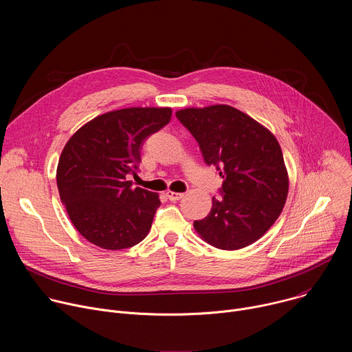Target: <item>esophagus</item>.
Returning a JSON list of instances; mask_svg holds the SVG:
<instances>
[{
  "label": "esophagus",
  "mask_w": 352,
  "mask_h": 352,
  "mask_svg": "<svg viewBox=\"0 0 352 352\" xmlns=\"http://www.w3.org/2000/svg\"><path fill=\"white\" fill-rule=\"evenodd\" d=\"M184 196V193H181V192H167V197L171 200V202H175V200H179L181 197Z\"/></svg>",
  "instance_id": "34e87169"
}]
</instances>
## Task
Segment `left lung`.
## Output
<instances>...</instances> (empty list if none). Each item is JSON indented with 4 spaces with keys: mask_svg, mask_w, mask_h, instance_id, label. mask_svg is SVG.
<instances>
[{
    "mask_svg": "<svg viewBox=\"0 0 352 352\" xmlns=\"http://www.w3.org/2000/svg\"><path fill=\"white\" fill-rule=\"evenodd\" d=\"M178 121L224 179L210 213L193 227L210 245L235 250L258 241L280 216L288 175L274 135L231 106L185 109Z\"/></svg>",
    "mask_w": 352,
    "mask_h": 352,
    "instance_id": "left-lung-1",
    "label": "left lung"
}]
</instances>
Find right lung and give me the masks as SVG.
<instances>
[{
	"label": "right lung",
	"mask_w": 352,
	"mask_h": 352,
	"mask_svg": "<svg viewBox=\"0 0 352 352\" xmlns=\"http://www.w3.org/2000/svg\"><path fill=\"white\" fill-rule=\"evenodd\" d=\"M171 109L133 107L98 116L65 144L57 185L75 228L89 242L110 250L139 243L162 205L159 195L133 188L144 140L164 128Z\"/></svg>",
	"instance_id": "right-lung-1"
}]
</instances>
